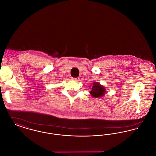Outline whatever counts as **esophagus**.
<instances>
[{"instance_id":"esophagus-1","label":"esophagus","mask_w":156,"mask_h":156,"mask_svg":"<svg viewBox=\"0 0 156 156\" xmlns=\"http://www.w3.org/2000/svg\"><path fill=\"white\" fill-rule=\"evenodd\" d=\"M72 80L74 81L78 82L80 80V78H72Z\"/></svg>"}]
</instances>
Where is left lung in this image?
<instances>
[{"label":"left lung","mask_w":156,"mask_h":156,"mask_svg":"<svg viewBox=\"0 0 156 156\" xmlns=\"http://www.w3.org/2000/svg\"><path fill=\"white\" fill-rule=\"evenodd\" d=\"M91 90L89 91L90 95L94 98H99L104 97L106 93V89L105 87L98 82H94L92 83Z\"/></svg>","instance_id":"8db88e82"}]
</instances>
